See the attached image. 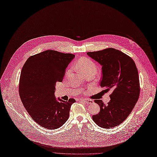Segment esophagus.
I'll use <instances>...</instances> for the list:
<instances>
[{"mask_svg": "<svg viewBox=\"0 0 157 157\" xmlns=\"http://www.w3.org/2000/svg\"><path fill=\"white\" fill-rule=\"evenodd\" d=\"M79 101H83L84 103L87 104H92L94 103V101L90 99H80Z\"/></svg>", "mask_w": 157, "mask_h": 157, "instance_id": "1", "label": "esophagus"}]
</instances>
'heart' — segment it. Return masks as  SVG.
<instances>
[{
    "instance_id": "obj_1",
    "label": "heart",
    "mask_w": 157,
    "mask_h": 157,
    "mask_svg": "<svg viewBox=\"0 0 157 157\" xmlns=\"http://www.w3.org/2000/svg\"><path fill=\"white\" fill-rule=\"evenodd\" d=\"M77 66L79 68V71L81 72H85L87 71H94L96 72L98 67L92 59L89 58L83 57L78 59L77 62ZM71 71L69 70L67 71V74H69Z\"/></svg>"
}]
</instances>
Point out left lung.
<instances>
[{"mask_svg": "<svg viewBox=\"0 0 157 157\" xmlns=\"http://www.w3.org/2000/svg\"><path fill=\"white\" fill-rule=\"evenodd\" d=\"M87 54L102 65L100 86L106 92L112 91L107 105L101 100L94 101L100 106V112L94 115L92 119L103 128L117 126L126 120L139 99L140 88L137 68L130 56L113 48Z\"/></svg>", "mask_w": 157, "mask_h": 157, "instance_id": "8db88e82", "label": "left lung"}]
</instances>
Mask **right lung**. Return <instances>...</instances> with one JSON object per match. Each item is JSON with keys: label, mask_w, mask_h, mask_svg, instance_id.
Listing matches in <instances>:
<instances>
[{"label": "right lung", "mask_w": 157, "mask_h": 157, "mask_svg": "<svg viewBox=\"0 0 157 157\" xmlns=\"http://www.w3.org/2000/svg\"><path fill=\"white\" fill-rule=\"evenodd\" d=\"M74 54L47 50L30 56L20 76L18 91L25 110L38 124L55 129L68 120L71 105L54 96L56 83L62 82L68 65Z\"/></svg>", "instance_id": "1"}]
</instances>
